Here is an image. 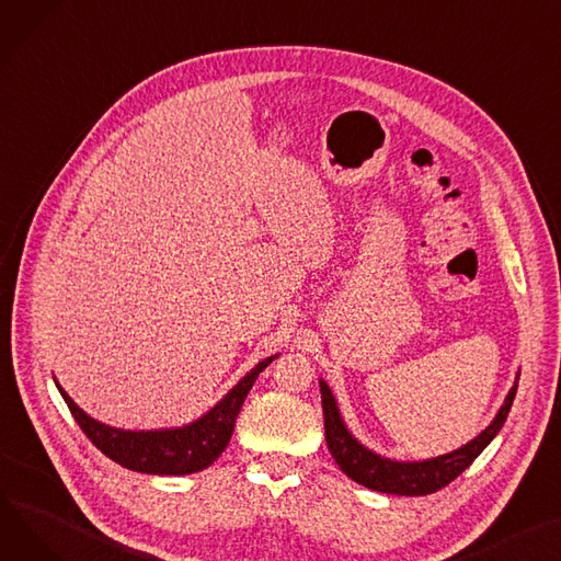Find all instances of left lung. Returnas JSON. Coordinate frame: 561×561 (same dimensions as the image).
<instances>
[{
  "label": "left lung",
  "instance_id": "8db88e82",
  "mask_svg": "<svg viewBox=\"0 0 561 561\" xmlns=\"http://www.w3.org/2000/svg\"><path fill=\"white\" fill-rule=\"evenodd\" d=\"M516 388H518V375L494 422L478 437L460 446V449L431 458V460H422V462H399L365 449V446L347 431L341 417L339 403H335L329 386L320 379L327 446L335 465H339L352 480L363 484V488L383 492V494H397V496H426L446 488L451 480H456L484 451V446L499 435V431L507 420Z\"/></svg>",
  "mask_w": 561,
  "mask_h": 561
}]
</instances>
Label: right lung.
<instances>
[{"instance_id":"obj_1","label":"right lung","mask_w":561,"mask_h":561,"mask_svg":"<svg viewBox=\"0 0 561 561\" xmlns=\"http://www.w3.org/2000/svg\"><path fill=\"white\" fill-rule=\"evenodd\" d=\"M275 356H268L256 363L248 375L222 397L211 410L186 426L178 428H160V431H124L96 422L90 417L85 410H81L73 399L60 388L67 408L71 410L73 420L79 422L83 433L92 439V444L101 454L117 465L139 471V473H153V476H184L207 469L230 444L234 422L239 417V410L256 381L259 371H264Z\"/></svg>"}]
</instances>
